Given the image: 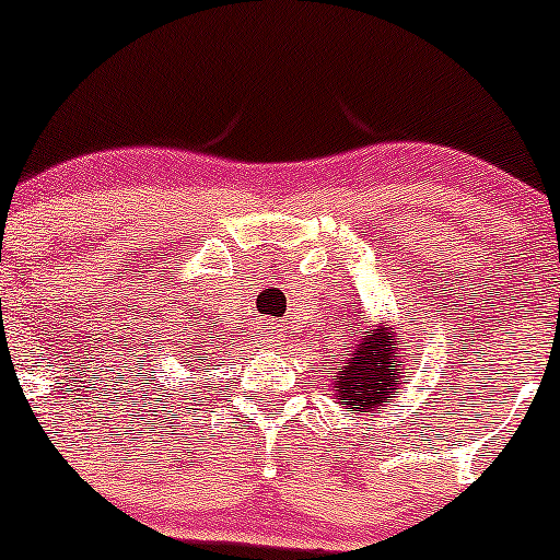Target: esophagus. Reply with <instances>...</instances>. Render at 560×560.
<instances>
[{
	"label": "esophagus",
	"mask_w": 560,
	"mask_h": 560,
	"mask_svg": "<svg viewBox=\"0 0 560 560\" xmlns=\"http://www.w3.org/2000/svg\"><path fill=\"white\" fill-rule=\"evenodd\" d=\"M257 336H259V341L268 343V347H273V341L279 338L276 336V330H270V327H262V332H257Z\"/></svg>",
	"instance_id": "esophagus-1"
}]
</instances>
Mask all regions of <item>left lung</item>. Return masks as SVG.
I'll return each mask as SVG.
<instances>
[{
	"instance_id": "left-lung-1",
	"label": "left lung",
	"mask_w": 560,
	"mask_h": 560,
	"mask_svg": "<svg viewBox=\"0 0 560 560\" xmlns=\"http://www.w3.org/2000/svg\"><path fill=\"white\" fill-rule=\"evenodd\" d=\"M354 336V332H352ZM409 352L400 349L395 327H376L363 332L349 349L343 365H338L336 398L352 411H376L393 404L409 374Z\"/></svg>"
}]
</instances>
